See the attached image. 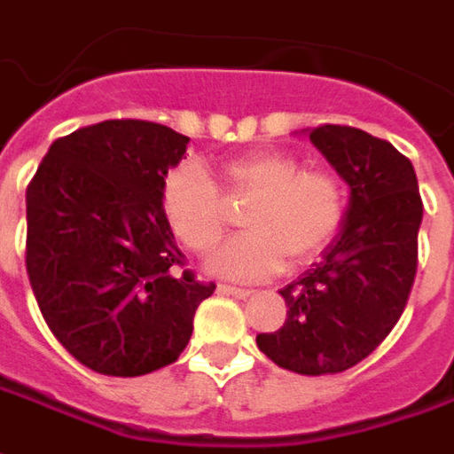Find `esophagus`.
<instances>
[{
	"mask_svg": "<svg viewBox=\"0 0 454 454\" xmlns=\"http://www.w3.org/2000/svg\"><path fill=\"white\" fill-rule=\"evenodd\" d=\"M217 291H220V294L234 295V298H249V295H252L249 288H239V286H227V284L217 286Z\"/></svg>",
	"mask_w": 454,
	"mask_h": 454,
	"instance_id": "34e87169",
	"label": "esophagus"
}]
</instances>
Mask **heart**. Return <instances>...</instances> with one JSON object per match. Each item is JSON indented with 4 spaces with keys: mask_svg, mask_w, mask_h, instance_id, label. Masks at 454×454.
I'll return each mask as SVG.
<instances>
[{
    "mask_svg": "<svg viewBox=\"0 0 454 454\" xmlns=\"http://www.w3.org/2000/svg\"><path fill=\"white\" fill-rule=\"evenodd\" d=\"M220 185L195 160L168 170L160 185V212L176 239L207 254L227 230V200H249L247 230L212 256V269L232 278H263L286 259L305 263L325 252L347 220L349 192L342 176L327 166H305L294 151L259 149L227 159Z\"/></svg>",
    "mask_w": 454,
    "mask_h": 454,
    "instance_id": "heart-1",
    "label": "heart"
}]
</instances>
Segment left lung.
I'll return each instance as SVG.
<instances>
[{"instance_id":"1","label":"left lung","mask_w":454,"mask_h":454,"mask_svg":"<svg viewBox=\"0 0 454 454\" xmlns=\"http://www.w3.org/2000/svg\"><path fill=\"white\" fill-rule=\"evenodd\" d=\"M310 141L349 183L347 220L313 269L281 288V330L256 335L273 364L340 374L374 352L408 303L418 269L423 200L413 163L388 141L323 124Z\"/></svg>"}]
</instances>
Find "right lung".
<instances>
[{
    "mask_svg": "<svg viewBox=\"0 0 454 454\" xmlns=\"http://www.w3.org/2000/svg\"><path fill=\"white\" fill-rule=\"evenodd\" d=\"M188 137L107 119L60 137L27 188V273L43 320L92 372L173 364L215 284L185 271L160 212V185Z\"/></svg>",
    "mask_w": 454,
    "mask_h": 454,
    "instance_id": "obj_1",
    "label": "right lung"
}]
</instances>
